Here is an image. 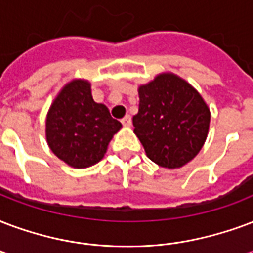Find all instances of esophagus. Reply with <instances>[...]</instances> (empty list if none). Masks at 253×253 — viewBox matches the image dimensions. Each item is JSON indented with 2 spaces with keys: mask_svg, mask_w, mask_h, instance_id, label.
<instances>
[{
  "mask_svg": "<svg viewBox=\"0 0 253 253\" xmlns=\"http://www.w3.org/2000/svg\"><path fill=\"white\" fill-rule=\"evenodd\" d=\"M122 123H123V126L130 127L131 126V117H130V115H126L125 118H122Z\"/></svg>",
  "mask_w": 253,
  "mask_h": 253,
  "instance_id": "esophagus-1",
  "label": "esophagus"
}]
</instances>
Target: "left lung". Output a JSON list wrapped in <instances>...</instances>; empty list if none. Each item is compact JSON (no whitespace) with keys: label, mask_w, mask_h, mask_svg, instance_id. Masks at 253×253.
Here are the masks:
<instances>
[{"label":"left lung","mask_w":253,"mask_h":253,"mask_svg":"<svg viewBox=\"0 0 253 253\" xmlns=\"http://www.w3.org/2000/svg\"><path fill=\"white\" fill-rule=\"evenodd\" d=\"M135 135L148 159L163 169H180L199 154L207 139L210 107L192 84L171 71L138 87Z\"/></svg>","instance_id":"1"}]
</instances>
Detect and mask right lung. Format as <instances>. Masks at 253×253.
<instances>
[{
    "label": "right lung",
    "mask_w": 253,
    "mask_h": 253,
    "mask_svg": "<svg viewBox=\"0 0 253 253\" xmlns=\"http://www.w3.org/2000/svg\"><path fill=\"white\" fill-rule=\"evenodd\" d=\"M122 123L96 103L87 80L74 78L63 86L46 115V142L58 159L73 169H87L103 159Z\"/></svg>",
    "instance_id": "1"
}]
</instances>
